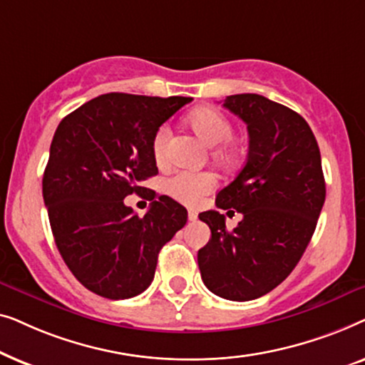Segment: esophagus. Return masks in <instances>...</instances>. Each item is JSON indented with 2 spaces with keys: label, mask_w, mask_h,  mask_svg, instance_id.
Returning <instances> with one entry per match:
<instances>
[{
  "label": "esophagus",
  "mask_w": 365,
  "mask_h": 365,
  "mask_svg": "<svg viewBox=\"0 0 365 365\" xmlns=\"http://www.w3.org/2000/svg\"><path fill=\"white\" fill-rule=\"evenodd\" d=\"M187 217H189V221H191V222H196L197 221V212L194 211V209H189Z\"/></svg>",
  "instance_id": "obj_1"
}]
</instances>
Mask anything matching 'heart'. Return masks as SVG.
I'll list each match as a JSON object with an SVG mask.
<instances>
[{"label":"heart","mask_w":365,"mask_h":365,"mask_svg":"<svg viewBox=\"0 0 365 365\" xmlns=\"http://www.w3.org/2000/svg\"><path fill=\"white\" fill-rule=\"evenodd\" d=\"M187 124L204 143L209 146H217L214 149V156L219 161L227 163L231 159V151L222 144L231 141L234 129L231 121L222 113L211 108L196 109L187 116ZM169 138H171V131L168 126L159 128L154 134L153 154L158 163L166 161ZM214 186H216V178L209 173L179 171L168 181L169 194L189 206L196 204L201 196L211 191Z\"/></svg>","instance_id":"1"}]
</instances>
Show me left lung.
I'll return each instance as SVG.
<instances>
[{
    "instance_id": "1",
    "label": "left lung",
    "mask_w": 365,
    "mask_h": 365,
    "mask_svg": "<svg viewBox=\"0 0 365 365\" xmlns=\"http://www.w3.org/2000/svg\"><path fill=\"white\" fill-rule=\"evenodd\" d=\"M224 108L247 124L249 154L236 179L217 192L216 206L236 209L242 221L227 231L222 214H199L211 239L199 249L197 264L209 291L244 302L271 292L301 261L326 182L317 141L301 114L251 93L227 96Z\"/></svg>"
}]
</instances>
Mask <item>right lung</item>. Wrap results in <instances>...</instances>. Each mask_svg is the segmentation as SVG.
<instances>
[{"mask_svg": "<svg viewBox=\"0 0 365 365\" xmlns=\"http://www.w3.org/2000/svg\"><path fill=\"white\" fill-rule=\"evenodd\" d=\"M192 98L108 93L59 123L43 176V197L58 251L73 276L106 299L146 291L158 254L187 221L186 207L156 192L139 217L124 197L143 196L156 176L153 139Z\"/></svg>", "mask_w": 365, "mask_h": 365, "instance_id": "add662e5", "label": "right lung"}]
</instances>
